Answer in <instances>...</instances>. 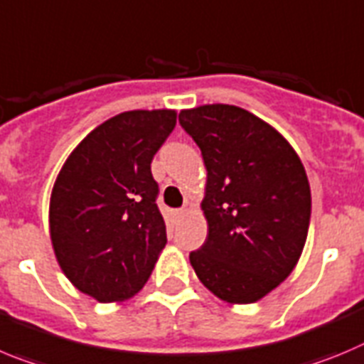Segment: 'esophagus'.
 I'll use <instances>...</instances> for the list:
<instances>
[{
	"mask_svg": "<svg viewBox=\"0 0 364 364\" xmlns=\"http://www.w3.org/2000/svg\"><path fill=\"white\" fill-rule=\"evenodd\" d=\"M186 213H188V209H178V211H176V216H186Z\"/></svg>",
	"mask_w": 364,
	"mask_h": 364,
	"instance_id": "esophagus-1",
	"label": "esophagus"
}]
</instances>
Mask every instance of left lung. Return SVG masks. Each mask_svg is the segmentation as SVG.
<instances>
[{
	"label": "left lung",
	"mask_w": 364,
	"mask_h": 364,
	"mask_svg": "<svg viewBox=\"0 0 364 364\" xmlns=\"http://www.w3.org/2000/svg\"><path fill=\"white\" fill-rule=\"evenodd\" d=\"M208 169V238L189 255L196 276L228 303H255L294 271L311 223V186L285 136L247 109H182Z\"/></svg>",
	"instance_id": "obj_1"
}]
</instances>
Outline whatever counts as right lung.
I'll use <instances>...</instances> for the list:
<instances>
[{
	"mask_svg": "<svg viewBox=\"0 0 364 364\" xmlns=\"http://www.w3.org/2000/svg\"><path fill=\"white\" fill-rule=\"evenodd\" d=\"M175 124V109L119 113L79 142L55 178L53 252L73 287L97 301L135 296L166 247L151 160Z\"/></svg>",
	"mask_w": 364,
	"mask_h": 364,
	"instance_id": "obj_1",
	"label": "right lung"
}]
</instances>
